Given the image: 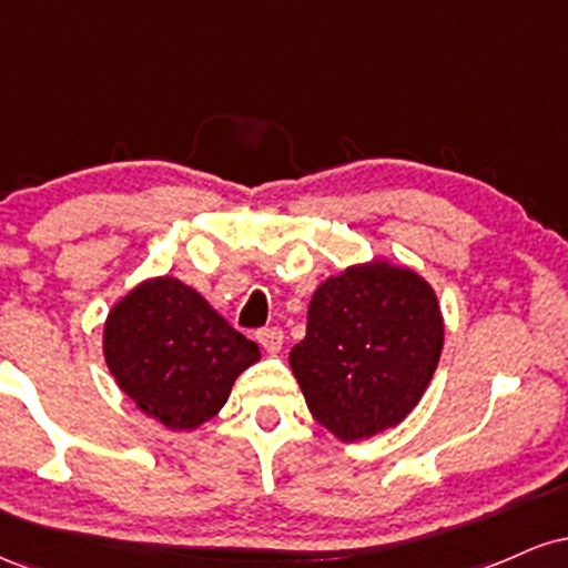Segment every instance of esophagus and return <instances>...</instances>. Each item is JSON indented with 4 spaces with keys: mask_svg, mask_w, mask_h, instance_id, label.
<instances>
[{
    "mask_svg": "<svg viewBox=\"0 0 568 568\" xmlns=\"http://www.w3.org/2000/svg\"><path fill=\"white\" fill-rule=\"evenodd\" d=\"M283 331L280 328H275V325H272V328H262V331H256V342L262 344V347L270 352V355H277L280 349H283Z\"/></svg>",
    "mask_w": 568,
    "mask_h": 568,
    "instance_id": "1",
    "label": "esophagus"
}]
</instances>
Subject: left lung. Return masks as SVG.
Listing matches in <instances>:
<instances>
[{"mask_svg": "<svg viewBox=\"0 0 568 568\" xmlns=\"http://www.w3.org/2000/svg\"><path fill=\"white\" fill-rule=\"evenodd\" d=\"M443 349L433 285L389 262L347 266L312 293L306 336L288 361L306 406L338 440L400 425Z\"/></svg>", "mask_w": 568, "mask_h": 568, "instance_id": "left-lung-1", "label": "left lung"}]
</instances>
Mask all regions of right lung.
I'll return each mask as SVG.
<instances>
[{
    "label": "right lung",
    "instance_id": "right-lung-1",
    "mask_svg": "<svg viewBox=\"0 0 568 568\" xmlns=\"http://www.w3.org/2000/svg\"><path fill=\"white\" fill-rule=\"evenodd\" d=\"M103 357L143 414L168 429H194L219 414L262 352L197 291L165 275L143 280L112 306Z\"/></svg>",
    "mask_w": 568,
    "mask_h": 568
}]
</instances>
